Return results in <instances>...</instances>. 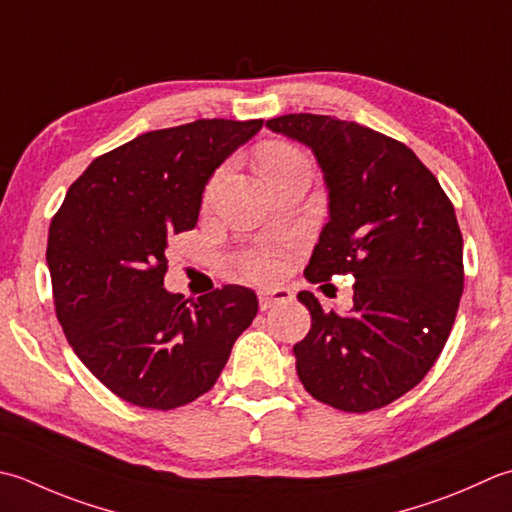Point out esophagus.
I'll return each mask as SVG.
<instances>
[{"mask_svg": "<svg viewBox=\"0 0 512 512\" xmlns=\"http://www.w3.org/2000/svg\"><path fill=\"white\" fill-rule=\"evenodd\" d=\"M257 299H259V308L268 310V308H273L275 304L288 302L290 293H288L286 288H262V290H259V293H257Z\"/></svg>", "mask_w": 512, "mask_h": 512, "instance_id": "esophagus-1", "label": "esophagus"}]
</instances>
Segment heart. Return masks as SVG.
I'll return each mask as SVG.
<instances>
[{
  "mask_svg": "<svg viewBox=\"0 0 512 512\" xmlns=\"http://www.w3.org/2000/svg\"><path fill=\"white\" fill-rule=\"evenodd\" d=\"M297 162H304V155L299 153L297 148L288 146V144H268L262 148V153H259V164H262V170L266 177L275 175V173H279V170H284ZM224 173H226V166L219 168L217 173L210 177L208 188H206V197L215 193V188L219 182H222ZM293 248H295L293 242L255 246V248L242 250V253L235 257V262H237L239 270H242V273L248 277L273 279L279 273V266H282V257L288 255Z\"/></svg>",
  "mask_w": 512,
  "mask_h": 512,
  "instance_id": "heart-1",
  "label": "heart"
}]
</instances>
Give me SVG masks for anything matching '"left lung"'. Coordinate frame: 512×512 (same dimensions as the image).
Masks as SVG:
<instances>
[{
	"instance_id": "8db88e82",
	"label": "left lung",
	"mask_w": 512,
	"mask_h": 512,
	"mask_svg": "<svg viewBox=\"0 0 512 512\" xmlns=\"http://www.w3.org/2000/svg\"><path fill=\"white\" fill-rule=\"evenodd\" d=\"M313 148L330 222L306 266L310 284L353 275V310H324L295 344L299 382L346 413L384 408L415 388L442 355L464 290V239L453 202L406 144L330 115L268 119Z\"/></svg>"
}]
</instances>
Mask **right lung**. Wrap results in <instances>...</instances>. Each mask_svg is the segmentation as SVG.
I'll use <instances>...</instances> for the list:
<instances>
[{
  "mask_svg": "<svg viewBox=\"0 0 512 512\" xmlns=\"http://www.w3.org/2000/svg\"><path fill=\"white\" fill-rule=\"evenodd\" d=\"M264 119H197L99 155L50 222L46 262L68 344L110 393L170 410L208 393L257 315L250 288H164L168 235L193 230L213 170Z\"/></svg>",
  "mask_w": 512,
  "mask_h": 512,
  "instance_id": "1",
  "label": "right lung"
}]
</instances>
